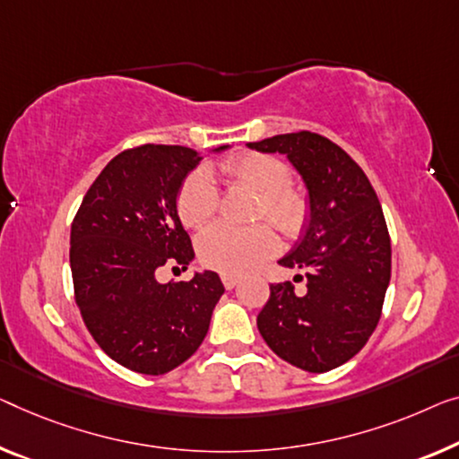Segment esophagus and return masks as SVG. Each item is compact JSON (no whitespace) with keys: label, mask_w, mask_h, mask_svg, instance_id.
I'll list each match as a JSON object with an SVG mask.
<instances>
[{"label":"esophagus","mask_w":459,"mask_h":459,"mask_svg":"<svg viewBox=\"0 0 459 459\" xmlns=\"http://www.w3.org/2000/svg\"><path fill=\"white\" fill-rule=\"evenodd\" d=\"M238 282H241L238 276H232V273H222V284H224V289H227V290L235 289Z\"/></svg>","instance_id":"34e87169"}]
</instances>
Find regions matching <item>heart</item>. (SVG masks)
Returning <instances> with one entry per match:
<instances>
[{
    "label": "heart",
    "mask_w": 459,
    "mask_h": 459,
    "mask_svg": "<svg viewBox=\"0 0 459 459\" xmlns=\"http://www.w3.org/2000/svg\"><path fill=\"white\" fill-rule=\"evenodd\" d=\"M221 175L259 197L255 218H265L282 232H297L307 216L303 194L290 189V170L282 160L268 154H241L221 164ZM218 195L212 179L204 173L189 175L177 195V212L189 229L202 227L216 214ZM276 249V235L265 224L235 230L222 224L204 230L197 238L200 259L222 273H245Z\"/></svg>",
    "instance_id": "obj_1"
}]
</instances>
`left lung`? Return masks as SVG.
<instances>
[{"mask_svg":"<svg viewBox=\"0 0 459 459\" xmlns=\"http://www.w3.org/2000/svg\"><path fill=\"white\" fill-rule=\"evenodd\" d=\"M247 148L284 154L309 195L303 237L278 259L284 268L303 270L307 290L297 295L290 282L272 284L257 316L259 333L290 365L332 371L371 338L392 276V245L377 194L359 164L319 134H282Z\"/></svg>","mask_w":459,"mask_h":459,"instance_id":"left-lung-1","label":"left lung"}]
</instances>
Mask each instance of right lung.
<instances>
[{
	"instance_id": "right-lung-1",
	"label": "right lung",
	"mask_w": 459,
	"mask_h": 459,
	"mask_svg": "<svg viewBox=\"0 0 459 459\" xmlns=\"http://www.w3.org/2000/svg\"><path fill=\"white\" fill-rule=\"evenodd\" d=\"M218 146L212 152H222ZM202 160L186 146L143 143L100 170L72 222L70 265L82 319L115 362L164 375L206 338L224 286L216 272L160 284L156 270L195 257L177 214L183 179Z\"/></svg>"
}]
</instances>
